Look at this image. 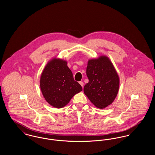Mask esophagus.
<instances>
[{
  "mask_svg": "<svg viewBox=\"0 0 155 155\" xmlns=\"http://www.w3.org/2000/svg\"><path fill=\"white\" fill-rule=\"evenodd\" d=\"M79 83H80V84L81 85V87H84V82H82V81H80V82Z\"/></svg>",
  "mask_w": 155,
  "mask_h": 155,
  "instance_id": "1",
  "label": "esophagus"
}]
</instances>
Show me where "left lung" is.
Listing matches in <instances>:
<instances>
[{
	"label": "left lung",
	"instance_id": "left-lung-1",
	"mask_svg": "<svg viewBox=\"0 0 155 155\" xmlns=\"http://www.w3.org/2000/svg\"><path fill=\"white\" fill-rule=\"evenodd\" d=\"M87 75L89 82L84 92L90 101L101 109L113 103L118 94L120 80L110 59L102 56L89 60Z\"/></svg>",
	"mask_w": 155,
	"mask_h": 155
}]
</instances>
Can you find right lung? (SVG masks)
<instances>
[{
	"mask_svg": "<svg viewBox=\"0 0 155 155\" xmlns=\"http://www.w3.org/2000/svg\"><path fill=\"white\" fill-rule=\"evenodd\" d=\"M40 88L47 102L56 108L65 106L75 94L82 91L81 85L74 80L66 61L56 58L45 67Z\"/></svg>",
	"mask_w": 155,
	"mask_h": 155,
	"instance_id": "obj_1",
	"label": "right lung"
}]
</instances>
